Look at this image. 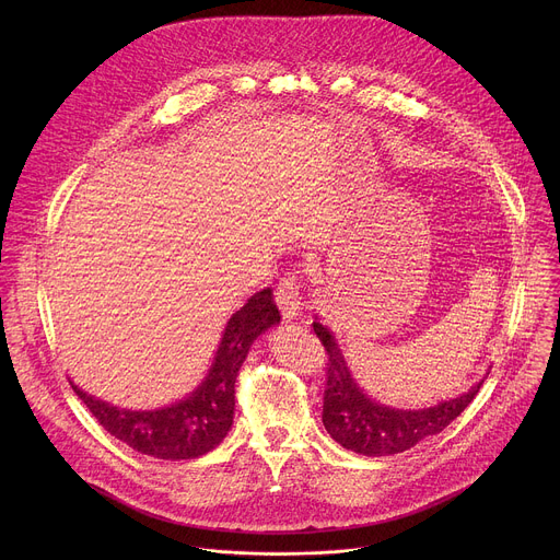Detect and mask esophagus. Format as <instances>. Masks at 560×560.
Masks as SVG:
<instances>
[{"label": "esophagus", "instance_id": "34e87169", "mask_svg": "<svg viewBox=\"0 0 560 560\" xmlns=\"http://www.w3.org/2000/svg\"><path fill=\"white\" fill-rule=\"evenodd\" d=\"M277 305L283 318H294L301 312V292H299V277L296 272H288L277 285Z\"/></svg>", "mask_w": 560, "mask_h": 560}]
</instances>
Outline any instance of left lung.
Instances as JSON below:
<instances>
[{"instance_id": "8db88e82", "label": "left lung", "mask_w": 560, "mask_h": 560, "mask_svg": "<svg viewBox=\"0 0 560 560\" xmlns=\"http://www.w3.org/2000/svg\"><path fill=\"white\" fill-rule=\"evenodd\" d=\"M312 328L328 354L324 425L337 443L363 456H389L406 452L419 441L443 432L474 401V396L483 385V381H478L465 394L450 398V401H443L434 408H387L372 401L357 385L332 332L318 322H314Z\"/></svg>"}]
</instances>
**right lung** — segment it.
<instances>
[{
	"label": "right lung",
	"instance_id": "right-lung-1",
	"mask_svg": "<svg viewBox=\"0 0 560 560\" xmlns=\"http://www.w3.org/2000/svg\"><path fill=\"white\" fill-rule=\"evenodd\" d=\"M281 322L272 290L266 288L236 310L223 330L212 368L184 401L162 410H121L72 385L100 425L139 454L182 460L214 450L228 434L234 415V383L253 341Z\"/></svg>",
	"mask_w": 560,
	"mask_h": 560
}]
</instances>
